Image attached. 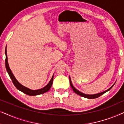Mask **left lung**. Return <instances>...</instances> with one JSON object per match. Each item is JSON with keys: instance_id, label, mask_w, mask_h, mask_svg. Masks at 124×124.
<instances>
[{"instance_id": "obj_1", "label": "left lung", "mask_w": 124, "mask_h": 124, "mask_svg": "<svg viewBox=\"0 0 124 124\" xmlns=\"http://www.w3.org/2000/svg\"><path fill=\"white\" fill-rule=\"evenodd\" d=\"M69 83H70V85L71 87H72V88L73 89V91L74 93H76V94L79 95H80L81 96H82V97H84V98H88V99H95V98H97L98 97H99L100 96L102 95L103 94H104L105 93L107 92L108 91H109L110 89H111L112 87H113V85L112 86H111V87L109 88V89H108V90H107L106 91H103V92L102 93H99V94H94V95H87V94H84V93H81L80 92V91L78 90H77L76 89L75 87H74L73 86V85L72 84V81H71V79H70V78L69 77Z\"/></svg>"}]
</instances>
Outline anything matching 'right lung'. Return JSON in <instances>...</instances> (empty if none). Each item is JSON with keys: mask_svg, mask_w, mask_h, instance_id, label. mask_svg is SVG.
<instances>
[{"mask_svg": "<svg viewBox=\"0 0 124 124\" xmlns=\"http://www.w3.org/2000/svg\"><path fill=\"white\" fill-rule=\"evenodd\" d=\"M7 47V46H6ZM5 54H6V60H5V63H6V69L7 70V72L8 74H9L10 78L12 81L13 84H14L17 89L18 90L22 91V92L25 93L28 95L30 96H34V95H37L39 94H42L43 93H46L50 89V88L51 87V86L52 85V82H53V78H54V75L52 76V78L51 79V80L48 84L45 87L42 88L41 89L39 90H30L28 88H27L25 86H23L20 84L19 82L17 81V79L15 78V76H13L12 73V71L10 69L9 67V65H8V59H7V50L6 48V50H5Z\"/></svg>", "mask_w": 124, "mask_h": 124, "instance_id": "add662e5", "label": "right lung"}]
</instances>
